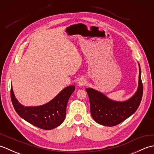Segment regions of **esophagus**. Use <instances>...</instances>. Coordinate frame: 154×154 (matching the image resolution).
Segmentation results:
<instances>
[{"mask_svg":"<svg viewBox=\"0 0 154 154\" xmlns=\"http://www.w3.org/2000/svg\"><path fill=\"white\" fill-rule=\"evenodd\" d=\"M86 84H87V81L85 79H83V78H82V79H80L77 83V85L79 87L85 86Z\"/></svg>","mask_w":154,"mask_h":154,"instance_id":"34e87169","label":"esophagus"}]
</instances>
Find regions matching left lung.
Instances as JSON below:
<instances>
[{"instance_id": "left-lung-1", "label": "left lung", "mask_w": 154, "mask_h": 154, "mask_svg": "<svg viewBox=\"0 0 154 154\" xmlns=\"http://www.w3.org/2000/svg\"><path fill=\"white\" fill-rule=\"evenodd\" d=\"M139 65L138 86L136 92L125 101H115L110 99L102 93L91 88L86 91L90 101L91 114L96 122L103 126H114L134 113L141 103L143 94V85L141 69Z\"/></svg>"}]
</instances>
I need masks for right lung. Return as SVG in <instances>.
Listing matches in <instances>:
<instances>
[{
    "mask_svg": "<svg viewBox=\"0 0 154 154\" xmlns=\"http://www.w3.org/2000/svg\"><path fill=\"white\" fill-rule=\"evenodd\" d=\"M75 89V85L66 87L50 102L35 106H24L20 103L16 99L12 85L11 97L16 112L22 119L38 128L49 130L63 123L67 102Z\"/></svg>",
    "mask_w": 154,
    "mask_h": 154,
    "instance_id": "1",
    "label": "right lung"
}]
</instances>
